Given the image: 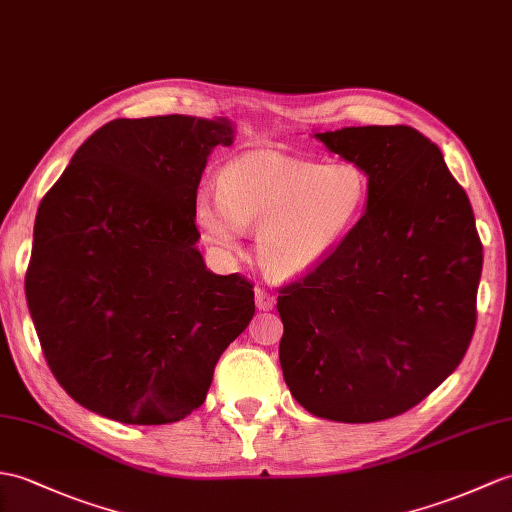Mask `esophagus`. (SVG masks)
I'll use <instances>...</instances> for the list:
<instances>
[{"instance_id":"obj_1","label":"esophagus","mask_w":512,"mask_h":512,"mask_svg":"<svg viewBox=\"0 0 512 512\" xmlns=\"http://www.w3.org/2000/svg\"><path fill=\"white\" fill-rule=\"evenodd\" d=\"M255 303H257L259 310L268 312V310H272V307H275L277 299H275V294H270L268 290H264V288H255Z\"/></svg>"}]
</instances>
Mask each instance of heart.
I'll return each mask as SVG.
<instances>
[{
  "label": "heart",
  "instance_id": "1",
  "mask_svg": "<svg viewBox=\"0 0 512 512\" xmlns=\"http://www.w3.org/2000/svg\"><path fill=\"white\" fill-rule=\"evenodd\" d=\"M368 176L358 163H316L283 152H251L218 176V192L194 196V222L209 246L233 253L244 227H257L261 268L277 279L314 270L362 216Z\"/></svg>",
  "mask_w": 512,
  "mask_h": 512
}]
</instances>
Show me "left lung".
Instances as JSON below:
<instances>
[{
	"mask_svg": "<svg viewBox=\"0 0 512 512\" xmlns=\"http://www.w3.org/2000/svg\"><path fill=\"white\" fill-rule=\"evenodd\" d=\"M368 176L364 216L279 290V360L314 417L373 423L414 408L465 358L482 242L441 150L410 126L314 133Z\"/></svg>",
	"mask_w": 512,
	"mask_h": 512,
	"instance_id": "left-lung-1",
	"label": "left lung"
}]
</instances>
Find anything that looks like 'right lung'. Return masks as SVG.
Returning a JSON list of instances; mask_svg holds the SVG:
<instances>
[{"label":"right lung","instance_id":"add662e5","mask_svg":"<svg viewBox=\"0 0 512 512\" xmlns=\"http://www.w3.org/2000/svg\"><path fill=\"white\" fill-rule=\"evenodd\" d=\"M229 120H113L41 200L26 299L47 366L100 417L163 425L202 406L224 349L255 314L253 283L213 275L194 196Z\"/></svg>","mask_w":512,"mask_h":512}]
</instances>
